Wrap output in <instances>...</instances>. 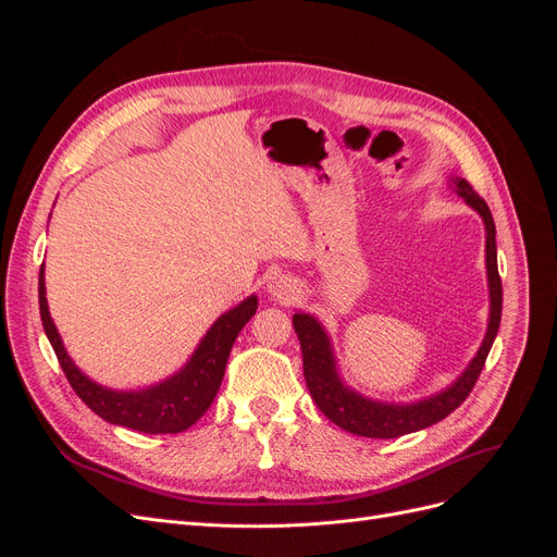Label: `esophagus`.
Instances as JSON below:
<instances>
[{
	"label": "esophagus",
	"mask_w": 557,
	"mask_h": 557,
	"mask_svg": "<svg viewBox=\"0 0 557 557\" xmlns=\"http://www.w3.org/2000/svg\"><path fill=\"white\" fill-rule=\"evenodd\" d=\"M269 290H272V295L278 297V299H290L295 295V285L290 281L278 278V281H272V285H269Z\"/></svg>",
	"instance_id": "1"
}]
</instances>
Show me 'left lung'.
<instances>
[{
    "mask_svg": "<svg viewBox=\"0 0 557 557\" xmlns=\"http://www.w3.org/2000/svg\"><path fill=\"white\" fill-rule=\"evenodd\" d=\"M453 185L458 195L465 197L467 205L481 213L485 223V267L487 285H491V323H487L485 339L476 352V358L469 362L462 376L450 387H446L444 393L413 404H385L348 391L339 376H336L330 339L318 320L309 313L293 315V325L301 346V362H305V379L315 407L334 425H339L350 434L369 436V440H395V436L440 423V420L450 416L469 397L471 387L476 385L483 372L485 358L493 348L502 320V278L497 272L495 221L483 197H479V193H474V188L465 178H453Z\"/></svg>",
    "mask_w": 557,
    "mask_h": 557,
    "instance_id": "1",
    "label": "left lung"
}]
</instances>
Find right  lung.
Instances as JSON below:
<instances>
[{
  "instance_id": "add662e5",
  "label": "right lung",
  "mask_w": 557,
  "mask_h": 557,
  "mask_svg": "<svg viewBox=\"0 0 557 557\" xmlns=\"http://www.w3.org/2000/svg\"><path fill=\"white\" fill-rule=\"evenodd\" d=\"M258 309V297L244 299L239 307H234L221 315L207 332L205 339L193 352L190 362L178 374L166 379L160 385L146 387L139 393H115L109 387L92 383L83 376L76 364L66 356L60 342V334L50 320L46 305V285H44V264L39 272V311L44 332L53 346L62 372L74 387V393L88 404V407L104 418L107 423L123 425L129 430H139L146 434H176L188 430L193 423L207 413L211 401L223 383L225 367L234 339L242 327L248 323Z\"/></svg>"
}]
</instances>
